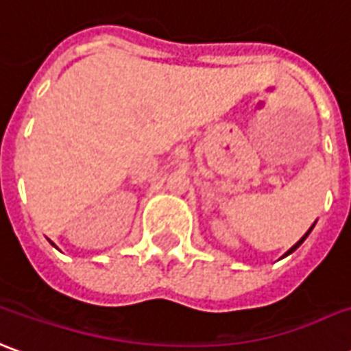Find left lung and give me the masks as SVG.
<instances>
[{"instance_id":"obj_1","label":"left lung","mask_w":351,"mask_h":351,"mask_svg":"<svg viewBox=\"0 0 351 351\" xmlns=\"http://www.w3.org/2000/svg\"><path fill=\"white\" fill-rule=\"evenodd\" d=\"M312 228H314V225H312V227H310V230H308V232H306V234H304V236H302V238H300V240H299V242H297V243H295V245H293V247H291V250H289V251H287V253H285V255H283V257H287V255H289V253H293V251H295V250H297V247H299V245H300V243H302V242H304V240H306V238H308V234H310V232H312Z\"/></svg>"}]
</instances>
